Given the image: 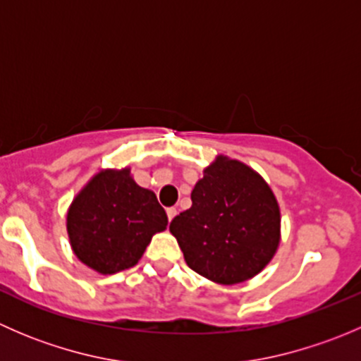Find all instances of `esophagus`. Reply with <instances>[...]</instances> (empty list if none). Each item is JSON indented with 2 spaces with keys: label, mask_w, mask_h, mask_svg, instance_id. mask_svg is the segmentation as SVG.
Listing matches in <instances>:
<instances>
[{
  "label": "esophagus",
  "mask_w": 361,
  "mask_h": 361,
  "mask_svg": "<svg viewBox=\"0 0 361 361\" xmlns=\"http://www.w3.org/2000/svg\"><path fill=\"white\" fill-rule=\"evenodd\" d=\"M178 214V211H176V207H169V209H167V220H173L174 216H176Z\"/></svg>",
  "instance_id": "34e87169"
}]
</instances>
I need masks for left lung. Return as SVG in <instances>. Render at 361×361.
<instances>
[{
  "label": "left lung",
  "instance_id": "1",
  "mask_svg": "<svg viewBox=\"0 0 361 361\" xmlns=\"http://www.w3.org/2000/svg\"><path fill=\"white\" fill-rule=\"evenodd\" d=\"M192 190V207L169 225L192 271L216 285L260 274L281 243L274 192L248 164L216 155Z\"/></svg>",
  "mask_w": 361,
  "mask_h": 361
}]
</instances>
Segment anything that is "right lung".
Masks as SVG:
<instances>
[{
  "label": "right lung",
  "instance_id": "add662e5",
  "mask_svg": "<svg viewBox=\"0 0 361 361\" xmlns=\"http://www.w3.org/2000/svg\"><path fill=\"white\" fill-rule=\"evenodd\" d=\"M167 214L157 195L134 181L130 167L101 169L75 195L66 231L75 257L97 274L134 267Z\"/></svg>",
  "mask_w": 361,
  "mask_h": 361
}]
</instances>
